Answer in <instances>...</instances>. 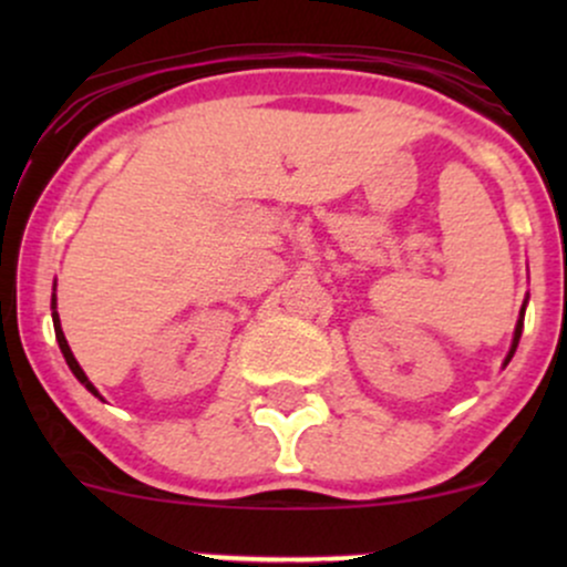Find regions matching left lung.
Returning a JSON list of instances; mask_svg holds the SVG:
<instances>
[{
	"label": "left lung",
	"mask_w": 567,
	"mask_h": 567,
	"mask_svg": "<svg viewBox=\"0 0 567 567\" xmlns=\"http://www.w3.org/2000/svg\"><path fill=\"white\" fill-rule=\"evenodd\" d=\"M525 306H528V296H525V301H523V309H519V317H517V324H514L512 347H509V354H506V360H504V368H506V365H509V360H512V357H514V351H517L519 336H523V324H525Z\"/></svg>",
	"instance_id": "obj_1"
}]
</instances>
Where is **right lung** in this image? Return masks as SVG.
Segmentation results:
<instances>
[{"mask_svg":"<svg viewBox=\"0 0 567 567\" xmlns=\"http://www.w3.org/2000/svg\"><path fill=\"white\" fill-rule=\"evenodd\" d=\"M55 290V288H53ZM50 309H53V328H55V341H58V347H61V351H63V357H66V365L71 368V373L76 375V381L82 383L84 389H87L90 394H95L97 400H103L101 396V392H97V389L93 386V383H90V379L87 375H84V370L80 368V362H76V357H74V351H71V347H69V341H66V336H63V328H61V317H58V298H55V292H53V301H50Z\"/></svg>","mask_w":567,"mask_h":567,"instance_id":"right-lung-1","label":"right lung"}]
</instances>
